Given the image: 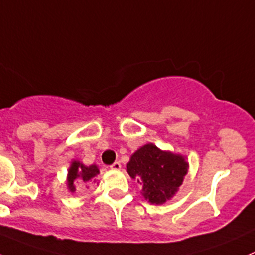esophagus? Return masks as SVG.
I'll return each mask as SVG.
<instances>
[{
    "label": "esophagus",
    "instance_id": "obj_1",
    "mask_svg": "<svg viewBox=\"0 0 255 255\" xmlns=\"http://www.w3.org/2000/svg\"><path fill=\"white\" fill-rule=\"evenodd\" d=\"M110 168L113 169V170H119V169L121 168V164L119 161H115V162H114V164H111Z\"/></svg>",
    "mask_w": 255,
    "mask_h": 255
}]
</instances>
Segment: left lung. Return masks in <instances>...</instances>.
<instances>
[{
	"mask_svg": "<svg viewBox=\"0 0 255 255\" xmlns=\"http://www.w3.org/2000/svg\"><path fill=\"white\" fill-rule=\"evenodd\" d=\"M126 168L129 175L142 185L145 199L152 204H162L181 185L188 173V162L180 155L147 144L132 155Z\"/></svg>",
	"mask_w": 255,
	"mask_h": 255,
	"instance_id": "8db88e82",
	"label": "left lung"
}]
</instances>
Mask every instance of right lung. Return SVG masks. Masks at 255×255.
<instances>
[{
  "instance_id": "right-lung-1",
  "label": "right lung",
  "mask_w": 255,
  "mask_h": 255,
  "mask_svg": "<svg viewBox=\"0 0 255 255\" xmlns=\"http://www.w3.org/2000/svg\"><path fill=\"white\" fill-rule=\"evenodd\" d=\"M99 174V169L96 165H90L85 166L84 164L79 161L72 162L71 168L69 170V178H67V184H69V189L71 191H75L74 181L82 180V181H89L93 178H95Z\"/></svg>"
}]
</instances>
